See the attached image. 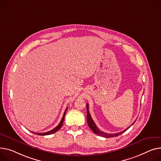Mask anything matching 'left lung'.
<instances>
[{
    "label": "left lung",
    "instance_id": "1",
    "mask_svg": "<svg viewBox=\"0 0 161 161\" xmlns=\"http://www.w3.org/2000/svg\"><path fill=\"white\" fill-rule=\"evenodd\" d=\"M87 124L89 126V127L91 128V130L96 135H98L99 136H103V137H105V138H111V137H114V136H119L120 135H121L122 133H123L124 132H125L126 130H127L129 128L134 124V122L130 126L128 127L127 128H126V129L121 132H119V133H105V132H103L101 130H100L98 129V127L96 126V125L95 124V123L94 122L93 120L92 119V118L91 116V114H90V113H89V105L88 103H87Z\"/></svg>",
    "mask_w": 161,
    "mask_h": 161
}]
</instances>
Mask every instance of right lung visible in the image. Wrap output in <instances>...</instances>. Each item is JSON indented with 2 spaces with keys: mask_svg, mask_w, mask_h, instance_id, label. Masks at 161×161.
Returning <instances> with one entry per match:
<instances>
[{
  "mask_svg": "<svg viewBox=\"0 0 161 161\" xmlns=\"http://www.w3.org/2000/svg\"><path fill=\"white\" fill-rule=\"evenodd\" d=\"M67 109H68V108L65 109V113H64V114H63V118H62V119H61V122H59V124L55 127V128H53V130H50V131H47V132H45V133H35V132H32L33 133H34V134H36V135H51V134H52V133H54L55 132H56V131H58L60 128L61 127V126H62V125H63V121H64V118H65V113H66V111H67Z\"/></svg>",
  "mask_w": 161,
  "mask_h": 161,
  "instance_id": "add662e5",
  "label": "right lung"
}]
</instances>
